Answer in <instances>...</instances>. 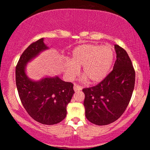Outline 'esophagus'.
Segmentation results:
<instances>
[{
	"mask_svg": "<svg viewBox=\"0 0 150 150\" xmlns=\"http://www.w3.org/2000/svg\"><path fill=\"white\" fill-rule=\"evenodd\" d=\"M81 89H82L81 86L77 85V84H74V90L75 91H81Z\"/></svg>",
	"mask_w": 150,
	"mask_h": 150,
	"instance_id": "obj_1",
	"label": "esophagus"
}]
</instances>
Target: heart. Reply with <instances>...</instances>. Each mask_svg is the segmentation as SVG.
<instances>
[{"mask_svg":"<svg viewBox=\"0 0 150 150\" xmlns=\"http://www.w3.org/2000/svg\"><path fill=\"white\" fill-rule=\"evenodd\" d=\"M115 54L109 46L100 44H83L72 51L71 61H67L65 67V75L72 80L83 67L82 73L85 76L83 81L98 83L103 81L110 72L113 65Z\"/></svg>","mask_w":150,"mask_h":150,"instance_id":"1","label":"heart"}]
</instances>
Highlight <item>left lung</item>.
Listing matches in <instances>:
<instances>
[{
    "mask_svg": "<svg viewBox=\"0 0 150 150\" xmlns=\"http://www.w3.org/2000/svg\"><path fill=\"white\" fill-rule=\"evenodd\" d=\"M115 48L113 69L97 85L83 89L86 117L98 126L111 124L122 115L134 87L135 71L128 53L118 45Z\"/></svg>",
    "mask_w": 150,
    "mask_h": 150,
    "instance_id": "left-lung-1",
    "label": "left lung"
}]
</instances>
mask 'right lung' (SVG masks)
I'll use <instances>...</instances> for the list:
<instances>
[{
	"mask_svg": "<svg viewBox=\"0 0 150 150\" xmlns=\"http://www.w3.org/2000/svg\"><path fill=\"white\" fill-rule=\"evenodd\" d=\"M47 48L44 38L28 46L16 65V83L20 99L28 114L39 123L53 125L66 117L67 105L74 91L73 83L63 81L58 76L33 81L26 76V63Z\"/></svg>",
	"mask_w": 150,
	"mask_h": 150,
	"instance_id": "1",
	"label": "right lung"
}]
</instances>
